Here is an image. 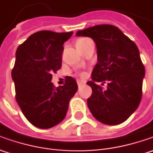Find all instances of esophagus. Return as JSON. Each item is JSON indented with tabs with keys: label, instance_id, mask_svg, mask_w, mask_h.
I'll return each mask as SVG.
<instances>
[{
	"label": "esophagus",
	"instance_id": "34e87169",
	"mask_svg": "<svg viewBox=\"0 0 153 153\" xmlns=\"http://www.w3.org/2000/svg\"><path fill=\"white\" fill-rule=\"evenodd\" d=\"M76 82H77V85L78 86L82 85V84H84V83H85V82H84V81H82V80H79V79L76 81Z\"/></svg>",
	"mask_w": 153,
	"mask_h": 153
}]
</instances>
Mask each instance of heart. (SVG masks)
<instances>
[{
  "label": "heart",
  "instance_id": "heart-1",
  "mask_svg": "<svg viewBox=\"0 0 153 153\" xmlns=\"http://www.w3.org/2000/svg\"><path fill=\"white\" fill-rule=\"evenodd\" d=\"M87 39L85 38H81V39H78L77 41H76V44H79V43H82V42H83L84 41H86Z\"/></svg>",
  "mask_w": 153,
  "mask_h": 153
}]
</instances>
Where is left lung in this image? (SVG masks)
<instances>
[{
	"instance_id": "1",
	"label": "left lung",
	"mask_w": 153,
	"mask_h": 153,
	"mask_svg": "<svg viewBox=\"0 0 153 153\" xmlns=\"http://www.w3.org/2000/svg\"><path fill=\"white\" fill-rule=\"evenodd\" d=\"M77 36L91 37L97 48L98 63L92 71L88 106L92 115L107 125L126 121L138 108L142 96L145 67L135 43L111 25L78 30ZM108 83L103 90L98 82Z\"/></svg>"
}]
</instances>
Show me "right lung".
I'll return each instance as SVG.
<instances>
[{
	"label": "right lung",
	"instance_id": "obj_1",
	"mask_svg": "<svg viewBox=\"0 0 153 153\" xmlns=\"http://www.w3.org/2000/svg\"><path fill=\"white\" fill-rule=\"evenodd\" d=\"M72 34L38 31L16 51L12 71L16 100L27 120L40 128H50L63 121L77 90L71 76H66L64 86L58 88L51 82L52 73L61 67L63 44Z\"/></svg>",
	"mask_w": 153,
	"mask_h": 153
}]
</instances>
